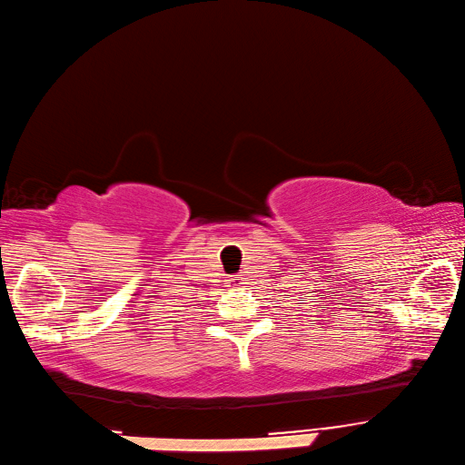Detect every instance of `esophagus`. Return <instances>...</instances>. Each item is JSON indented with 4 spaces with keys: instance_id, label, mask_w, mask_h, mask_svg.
<instances>
[{
    "instance_id": "1",
    "label": "esophagus",
    "mask_w": 465,
    "mask_h": 465,
    "mask_svg": "<svg viewBox=\"0 0 465 465\" xmlns=\"http://www.w3.org/2000/svg\"><path fill=\"white\" fill-rule=\"evenodd\" d=\"M228 282H230V287H232V289H242L243 284H247L243 275H232V277L228 279Z\"/></svg>"
}]
</instances>
